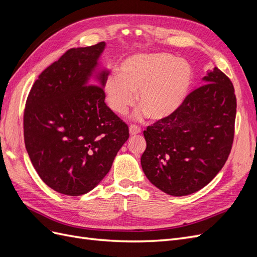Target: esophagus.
I'll list each match as a JSON object with an SVG mask.
<instances>
[{
    "label": "esophagus",
    "instance_id": "obj_1",
    "mask_svg": "<svg viewBox=\"0 0 257 257\" xmlns=\"http://www.w3.org/2000/svg\"><path fill=\"white\" fill-rule=\"evenodd\" d=\"M141 131H142L141 127L137 126V125H134V124H132V125H130V134L132 136L139 134V133H141Z\"/></svg>",
    "mask_w": 257,
    "mask_h": 257
}]
</instances>
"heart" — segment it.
I'll return each mask as SVG.
<instances>
[{"label":"heart","mask_w":257,"mask_h":257,"mask_svg":"<svg viewBox=\"0 0 257 257\" xmlns=\"http://www.w3.org/2000/svg\"><path fill=\"white\" fill-rule=\"evenodd\" d=\"M192 80L188 61L162 52L136 54L122 62L118 75L107 77L104 89L108 105L115 113H125L135 104L138 93L139 114L162 120L182 106Z\"/></svg>","instance_id":"b5f03b06"}]
</instances>
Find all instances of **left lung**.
Returning <instances> with one entry per match:
<instances>
[{
	"label": "left lung",
	"instance_id": "1",
	"mask_svg": "<svg viewBox=\"0 0 257 257\" xmlns=\"http://www.w3.org/2000/svg\"><path fill=\"white\" fill-rule=\"evenodd\" d=\"M168 118L144 131L142 167L149 181L168 195L203 189L227 161L234 142L237 100L228 77L214 67Z\"/></svg>",
	"mask_w": 257,
	"mask_h": 257
}]
</instances>
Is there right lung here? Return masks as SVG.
<instances>
[{
    "instance_id": "right-lung-1",
    "label": "right lung",
    "mask_w": 257,
    "mask_h": 257,
    "mask_svg": "<svg viewBox=\"0 0 257 257\" xmlns=\"http://www.w3.org/2000/svg\"><path fill=\"white\" fill-rule=\"evenodd\" d=\"M105 42L72 48L38 76L23 115L31 162L49 188L69 196L93 190L128 139V126L105 103Z\"/></svg>"
}]
</instances>
